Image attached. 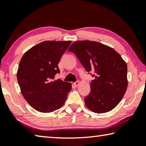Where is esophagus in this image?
Wrapping results in <instances>:
<instances>
[{
  "instance_id": "esophagus-1",
  "label": "esophagus",
  "mask_w": 146,
  "mask_h": 146,
  "mask_svg": "<svg viewBox=\"0 0 146 146\" xmlns=\"http://www.w3.org/2000/svg\"><path fill=\"white\" fill-rule=\"evenodd\" d=\"M78 85H79V81H77V82H74V86H78Z\"/></svg>"
}]
</instances>
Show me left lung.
I'll use <instances>...</instances> for the list:
<instances>
[{
  "instance_id": "obj_1",
  "label": "left lung",
  "mask_w": 146,
  "mask_h": 146,
  "mask_svg": "<svg viewBox=\"0 0 146 146\" xmlns=\"http://www.w3.org/2000/svg\"><path fill=\"white\" fill-rule=\"evenodd\" d=\"M88 72L95 73L90 93L84 98L87 108L101 114L112 109L123 99L128 85L127 66L112 47L89 40L77 41L68 48Z\"/></svg>"
}]
</instances>
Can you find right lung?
I'll list each match as a JSON object with an SVG mask.
<instances>
[{"label":"right lung","mask_w":146,"mask_h":146,"mask_svg":"<svg viewBox=\"0 0 146 146\" xmlns=\"http://www.w3.org/2000/svg\"><path fill=\"white\" fill-rule=\"evenodd\" d=\"M71 41H45L28 50L21 59L17 78L21 92L32 108L43 113L60 108L71 90L70 82L54 80L60 58Z\"/></svg>","instance_id":"right-lung-1"}]
</instances>
